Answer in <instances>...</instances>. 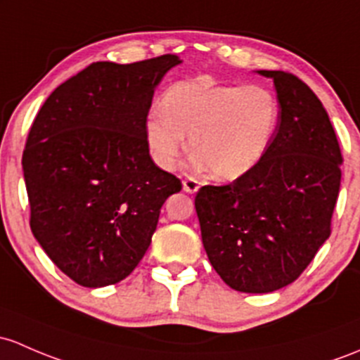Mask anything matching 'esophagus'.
<instances>
[{
	"mask_svg": "<svg viewBox=\"0 0 360 360\" xmlns=\"http://www.w3.org/2000/svg\"><path fill=\"white\" fill-rule=\"evenodd\" d=\"M183 190L186 193H190V195H193V193H196L200 190V183L196 179H193V177H188V179L183 181Z\"/></svg>",
	"mask_w": 360,
	"mask_h": 360,
	"instance_id": "34e87169",
	"label": "esophagus"
}]
</instances>
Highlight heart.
I'll use <instances>...</instances> for the list:
<instances>
[{
  "mask_svg": "<svg viewBox=\"0 0 360 360\" xmlns=\"http://www.w3.org/2000/svg\"><path fill=\"white\" fill-rule=\"evenodd\" d=\"M281 119L266 86L217 84L210 77L174 82L145 120V143L162 170L179 164L188 145L193 164L217 181H236L262 162Z\"/></svg>",
  "mask_w": 360,
  "mask_h": 360,
  "instance_id": "obj_1",
  "label": "heart"
}]
</instances>
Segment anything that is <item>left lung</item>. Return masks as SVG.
<instances>
[{
    "mask_svg": "<svg viewBox=\"0 0 360 360\" xmlns=\"http://www.w3.org/2000/svg\"><path fill=\"white\" fill-rule=\"evenodd\" d=\"M272 79L281 119L266 157L228 186H203L195 209L212 267L243 293L293 283L331 233L342 153L326 108L307 84L281 70Z\"/></svg>",
    "mask_w": 360,
    "mask_h": 360,
    "instance_id": "left-lung-1",
    "label": "left lung"
}]
</instances>
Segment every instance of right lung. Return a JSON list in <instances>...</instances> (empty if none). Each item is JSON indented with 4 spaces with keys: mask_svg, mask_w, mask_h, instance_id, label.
Returning a JSON list of instances; mask_svg holds the SVG:
<instances>
[{
    "mask_svg": "<svg viewBox=\"0 0 360 360\" xmlns=\"http://www.w3.org/2000/svg\"><path fill=\"white\" fill-rule=\"evenodd\" d=\"M176 55L96 62L60 84L34 119L22 169L30 229L72 281L115 285L148 250L165 200L181 181L158 169L145 120Z\"/></svg>",
    "mask_w": 360,
    "mask_h": 360,
    "instance_id": "obj_1",
    "label": "right lung"
}]
</instances>
